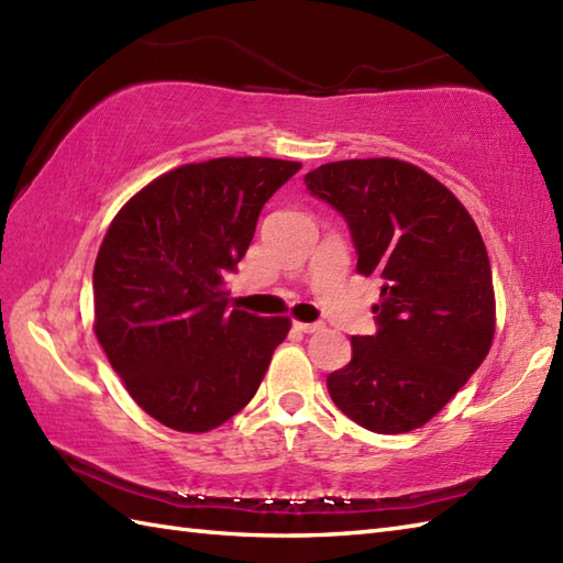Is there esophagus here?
<instances>
[{
    "instance_id": "esophagus-1",
    "label": "esophagus",
    "mask_w": 563,
    "mask_h": 563,
    "mask_svg": "<svg viewBox=\"0 0 563 563\" xmlns=\"http://www.w3.org/2000/svg\"><path fill=\"white\" fill-rule=\"evenodd\" d=\"M295 329H300L305 333H314L319 329H324V324H321V321H295Z\"/></svg>"
}]
</instances>
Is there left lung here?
Returning <instances> with one entry per match:
<instances>
[{
  "label": "left lung",
  "mask_w": 563,
  "mask_h": 563,
  "mask_svg": "<svg viewBox=\"0 0 563 563\" xmlns=\"http://www.w3.org/2000/svg\"><path fill=\"white\" fill-rule=\"evenodd\" d=\"M307 190L349 222L357 273L382 280L375 336L327 377L333 404L373 433L428 423L492 349V263L472 214L418 166L377 157L321 164Z\"/></svg>",
  "instance_id": "1"
}]
</instances>
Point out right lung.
<instances>
[{"mask_svg": "<svg viewBox=\"0 0 563 563\" xmlns=\"http://www.w3.org/2000/svg\"><path fill=\"white\" fill-rule=\"evenodd\" d=\"M300 162L184 164L130 198L93 266V331L142 411L206 433L254 399L288 317L230 309L236 271L268 198Z\"/></svg>", "mask_w": 563, "mask_h": 563, "instance_id": "add662e5", "label": "right lung"}]
</instances>
